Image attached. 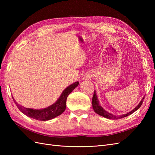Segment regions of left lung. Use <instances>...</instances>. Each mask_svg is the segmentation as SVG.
I'll return each instance as SVG.
<instances>
[{"instance_id":"8db88e82","label":"left lung","mask_w":155,"mask_h":155,"mask_svg":"<svg viewBox=\"0 0 155 155\" xmlns=\"http://www.w3.org/2000/svg\"><path fill=\"white\" fill-rule=\"evenodd\" d=\"M143 100H144V97L142 98V100L140 101L139 104L137 107H136L133 110L128 112V113L122 114V115H120V116H116V115H114L112 114H110V113H109V112H108L107 111L105 110L104 109H103L102 107L100 104L99 101H98V100H97V97L96 96V93L95 91H94V95H93L92 99V103L93 109H94V110L96 113H97V114L104 117V118H105L110 119V120H118V119L125 118V117H126V116H128L130 115L131 114H133V112H134L136 110H137L139 108L141 107L142 103L143 101Z\"/></svg>"}]
</instances>
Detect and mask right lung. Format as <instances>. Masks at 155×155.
Listing matches in <instances>:
<instances>
[{
  "label": "right lung",
  "mask_w": 155,
  "mask_h": 155,
  "mask_svg": "<svg viewBox=\"0 0 155 155\" xmlns=\"http://www.w3.org/2000/svg\"><path fill=\"white\" fill-rule=\"evenodd\" d=\"M78 85L79 82L77 81L67 87L63 91L59 99L55 104L43 109H30V108L24 107L18 105L15 100L13 99V97H12L18 109L26 116L37 120L47 121L61 115L65 110V109H66L67 98L68 96L72 92V91H73L75 88L78 87Z\"/></svg>",
  "instance_id": "1"
}]
</instances>
